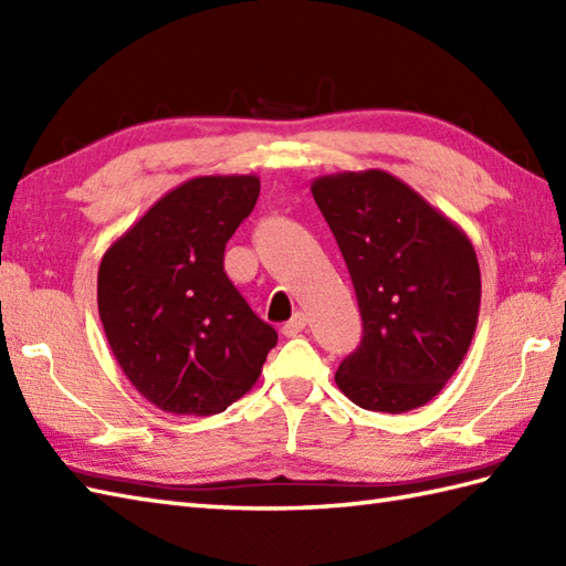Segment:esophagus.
Instances as JSON below:
<instances>
[{
  "mask_svg": "<svg viewBox=\"0 0 566 566\" xmlns=\"http://www.w3.org/2000/svg\"><path fill=\"white\" fill-rule=\"evenodd\" d=\"M306 316L304 314H294V318L292 321H286L284 323V328H282V333L286 335V338H292V335H298L302 333L304 328H306Z\"/></svg>",
  "mask_w": 566,
  "mask_h": 566,
  "instance_id": "esophagus-1",
  "label": "esophagus"
}]
</instances>
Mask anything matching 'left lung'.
<instances>
[{
  "mask_svg": "<svg viewBox=\"0 0 566 566\" xmlns=\"http://www.w3.org/2000/svg\"><path fill=\"white\" fill-rule=\"evenodd\" d=\"M311 195L338 240L363 316V340L335 384L367 411L426 406L476 331L482 274L472 240L384 170L323 175Z\"/></svg>",
  "mask_w": 566,
  "mask_h": 566,
  "instance_id": "1",
  "label": "left lung"
}]
</instances>
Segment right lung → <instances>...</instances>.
<instances>
[{"mask_svg":"<svg viewBox=\"0 0 566 566\" xmlns=\"http://www.w3.org/2000/svg\"><path fill=\"white\" fill-rule=\"evenodd\" d=\"M258 175H203L167 191L104 252L99 318L140 396L175 416L226 411L258 381L276 331L223 272L255 209Z\"/></svg>","mask_w":566,"mask_h":566,"instance_id":"1","label":"right lung"}]
</instances>
